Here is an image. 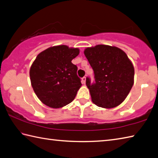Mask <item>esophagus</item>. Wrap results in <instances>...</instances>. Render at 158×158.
Masks as SVG:
<instances>
[{"label":"esophagus","instance_id":"obj_1","mask_svg":"<svg viewBox=\"0 0 158 158\" xmlns=\"http://www.w3.org/2000/svg\"><path fill=\"white\" fill-rule=\"evenodd\" d=\"M81 80H82V83H83V84H85V81H86V77H83V78L81 79Z\"/></svg>","mask_w":158,"mask_h":158}]
</instances>
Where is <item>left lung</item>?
Listing matches in <instances>:
<instances>
[{"instance_id": "8db88e82", "label": "left lung", "mask_w": 158, "mask_h": 158, "mask_svg": "<svg viewBox=\"0 0 158 158\" xmlns=\"http://www.w3.org/2000/svg\"><path fill=\"white\" fill-rule=\"evenodd\" d=\"M84 54L95 79V83L90 84L86 78L92 101L104 108L121 104L134 84V67L127 54L115 46L97 45L85 48Z\"/></svg>"}]
</instances>
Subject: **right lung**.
<instances>
[{"instance_id": "1", "label": "right lung", "mask_w": 158, "mask_h": 158, "mask_svg": "<svg viewBox=\"0 0 158 158\" xmlns=\"http://www.w3.org/2000/svg\"><path fill=\"white\" fill-rule=\"evenodd\" d=\"M79 54V48L60 45L37 55L30 67V77L34 93L43 104L59 108L75 98L82 84L72 60Z\"/></svg>"}]
</instances>
